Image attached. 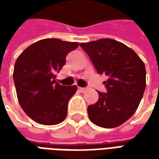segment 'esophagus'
Masks as SVG:
<instances>
[{"label": "esophagus", "mask_w": 159, "mask_h": 159, "mask_svg": "<svg viewBox=\"0 0 159 159\" xmlns=\"http://www.w3.org/2000/svg\"><path fill=\"white\" fill-rule=\"evenodd\" d=\"M86 88H80V87H78V90H79L81 93H84L86 91Z\"/></svg>", "instance_id": "34e87169"}]
</instances>
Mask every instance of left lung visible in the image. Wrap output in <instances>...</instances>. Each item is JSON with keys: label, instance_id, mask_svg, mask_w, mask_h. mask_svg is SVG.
<instances>
[{"label": "left lung", "instance_id": "1", "mask_svg": "<svg viewBox=\"0 0 159 159\" xmlns=\"http://www.w3.org/2000/svg\"><path fill=\"white\" fill-rule=\"evenodd\" d=\"M99 74L108 76L107 93H99L89 106L91 122L102 128H116L130 118L139 107L146 89V67L133 49L116 40L104 38L81 43Z\"/></svg>", "mask_w": 159, "mask_h": 159}]
</instances>
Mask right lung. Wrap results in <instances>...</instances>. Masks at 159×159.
I'll return each instance as SVG.
<instances>
[{"mask_svg": "<svg viewBox=\"0 0 159 159\" xmlns=\"http://www.w3.org/2000/svg\"><path fill=\"white\" fill-rule=\"evenodd\" d=\"M78 42L48 38L29 46L18 57L13 81L18 100L32 120L43 125H55L66 119L70 99L76 86L56 82V73L66 64V57Z\"/></svg>", "mask_w": 159, "mask_h": 159, "instance_id": "obj_1", "label": "right lung"}]
</instances>
